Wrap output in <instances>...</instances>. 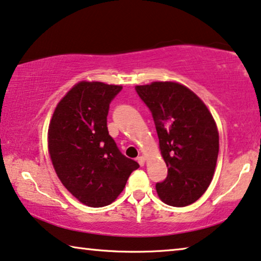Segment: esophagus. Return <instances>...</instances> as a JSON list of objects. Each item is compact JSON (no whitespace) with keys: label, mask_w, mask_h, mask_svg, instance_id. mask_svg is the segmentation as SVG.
<instances>
[{"label":"esophagus","mask_w":261,"mask_h":261,"mask_svg":"<svg viewBox=\"0 0 261 261\" xmlns=\"http://www.w3.org/2000/svg\"><path fill=\"white\" fill-rule=\"evenodd\" d=\"M137 162H138V164L141 165V166H144V164H145V158L143 157V155H141V157H138L137 158Z\"/></svg>","instance_id":"1"}]
</instances>
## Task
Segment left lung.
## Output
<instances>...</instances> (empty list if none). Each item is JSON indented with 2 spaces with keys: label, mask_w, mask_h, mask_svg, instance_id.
Listing matches in <instances>:
<instances>
[{
  "label": "left lung",
  "mask_w": 261,
  "mask_h": 261,
  "mask_svg": "<svg viewBox=\"0 0 261 261\" xmlns=\"http://www.w3.org/2000/svg\"><path fill=\"white\" fill-rule=\"evenodd\" d=\"M149 108L168 166V177L155 184L165 204L182 207L199 199L216 170L219 135L211 112L189 88L174 82L136 87Z\"/></svg>",
  "instance_id": "left-lung-1"
}]
</instances>
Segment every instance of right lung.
<instances>
[{
	"instance_id": "1",
	"label": "right lung",
	"mask_w": 261,
	"mask_h": 261,
	"mask_svg": "<svg viewBox=\"0 0 261 261\" xmlns=\"http://www.w3.org/2000/svg\"><path fill=\"white\" fill-rule=\"evenodd\" d=\"M122 89L80 82L58 103L49 125V153L58 178L91 207L111 204L139 168L120 152L108 131L109 107Z\"/></svg>"
}]
</instances>
